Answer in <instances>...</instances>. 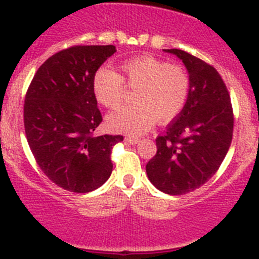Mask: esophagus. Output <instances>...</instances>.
Segmentation results:
<instances>
[{"label":"esophagus","instance_id":"34e87169","mask_svg":"<svg viewBox=\"0 0 259 259\" xmlns=\"http://www.w3.org/2000/svg\"><path fill=\"white\" fill-rule=\"evenodd\" d=\"M124 141L131 143V145H137V143L140 142V140H138L137 137H130V136H127V137L124 138Z\"/></svg>","mask_w":259,"mask_h":259}]
</instances>
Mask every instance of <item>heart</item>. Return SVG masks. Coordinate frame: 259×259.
<instances>
[{
    "label": "heart",
    "instance_id": "1",
    "mask_svg": "<svg viewBox=\"0 0 259 259\" xmlns=\"http://www.w3.org/2000/svg\"><path fill=\"white\" fill-rule=\"evenodd\" d=\"M121 70L123 77L112 68L101 67L92 81L96 100L107 108H116L122 102L126 84L135 90V103L122 106L107 116V126L113 132L141 135L156 121L169 123L187 105L191 76L185 66L141 55L124 61Z\"/></svg>",
    "mask_w": 259,
    "mask_h": 259
}]
</instances>
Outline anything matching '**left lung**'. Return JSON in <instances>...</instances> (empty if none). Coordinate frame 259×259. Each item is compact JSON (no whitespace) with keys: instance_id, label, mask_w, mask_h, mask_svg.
Instances as JSON below:
<instances>
[{"instance_id":"obj_1","label":"left lung","mask_w":259,"mask_h":259,"mask_svg":"<svg viewBox=\"0 0 259 259\" xmlns=\"http://www.w3.org/2000/svg\"><path fill=\"white\" fill-rule=\"evenodd\" d=\"M191 76L187 105L163 136L146 164L154 187L167 194H186L203 186L222 164L233 136V108L221 74L186 51L170 49Z\"/></svg>"}]
</instances>
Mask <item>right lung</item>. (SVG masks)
<instances>
[{
  "label": "right lung",
  "mask_w": 259,
  "mask_h": 259,
  "mask_svg": "<svg viewBox=\"0 0 259 259\" xmlns=\"http://www.w3.org/2000/svg\"><path fill=\"white\" fill-rule=\"evenodd\" d=\"M116 52L113 45H76L51 56L34 73L25 97L27 142L42 172L58 187L87 193L111 176L112 148L123 136L95 137L102 122L93 76Z\"/></svg>",
  "instance_id": "right-lung-1"
}]
</instances>
